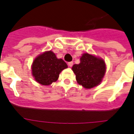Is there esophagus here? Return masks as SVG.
Instances as JSON below:
<instances>
[{"mask_svg":"<svg viewBox=\"0 0 134 134\" xmlns=\"http://www.w3.org/2000/svg\"><path fill=\"white\" fill-rule=\"evenodd\" d=\"M68 66H70V67H72L73 65V62H68Z\"/></svg>","mask_w":134,"mask_h":134,"instance_id":"1","label":"esophagus"}]
</instances>
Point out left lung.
I'll return each instance as SVG.
<instances>
[{
    "label": "left lung",
    "instance_id": "1",
    "mask_svg": "<svg viewBox=\"0 0 134 134\" xmlns=\"http://www.w3.org/2000/svg\"><path fill=\"white\" fill-rule=\"evenodd\" d=\"M72 69L76 74L78 83L85 88H91L101 82L106 67L102 59L84 54L80 58V63L74 64Z\"/></svg>",
    "mask_w": 134,
    "mask_h": 134
}]
</instances>
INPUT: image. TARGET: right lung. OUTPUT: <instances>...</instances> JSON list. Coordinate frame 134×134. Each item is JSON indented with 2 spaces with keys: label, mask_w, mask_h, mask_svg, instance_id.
Wrapping results in <instances>:
<instances>
[{
  "label": "right lung",
  "mask_w": 134,
  "mask_h": 134,
  "mask_svg": "<svg viewBox=\"0 0 134 134\" xmlns=\"http://www.w3.org/2000/svg\"><path fill=\"white\" fill-rule=\"evenodd\" d=\"M68 68L62 59H58L52 52H46L37 57L32 65V74L35 80L42 85H49L55 82L59 74Z\"/></svg>",
  "instance_id": "1"
}]
</instances>
